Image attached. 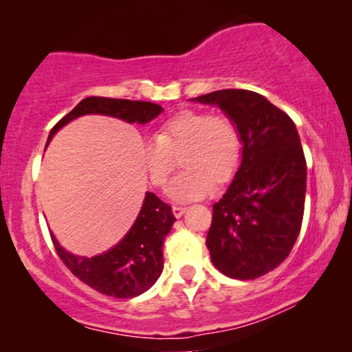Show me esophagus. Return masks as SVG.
Segmentation results:
<instances>
[{"mask_svg":"<svg viewBox=\"0 0 352 352\" xmlns=\"http://www.w3.org/2000/svg\"><path fill=\"white\" fill-rule=\"evenodd\" d=\"M173 214H175V218H181L182 214L186 213V208H182V206H173Z\"/></svg>","mask_w":352,"mask_h":352,"instance_id":"obj_1","label":"esophagus"}]
</instances>
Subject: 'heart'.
<instances>
[{"label": "heart", "instance_id": "heart-1", "mask_svg": "<svg viewBox=\"0 0 352 352\" xmlns=\"http://www.w3.org/2000/svg\"><path fill=\"white\" fill-rule=\"evenodd\" d=\"M237 128L224 115L186 110L168 120L155 138L146 139L141 162L153 186L166 184L175 170V155L181 158L184 173L171 182L168 195L175 201L204 199L214 189V182H226L240 160Z\"/></svg>", "mask_w": 352, "mask_h": 352}]
</instances>
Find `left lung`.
<instances>
[{"mask_svg":"<svg viewBox=\"0 0 352 352\" xmlns=\"http://www.w3.org/2000/svg\"><path fill=\"white\" fill-rule=\"evenodd\" d=\"M216 105L237 128L242 158L206 235L211 261L228 277L256 278L276 269L300 234L306 160L293 120L248 89H221L190 99Z\"/></svg>","mask_w":352,"mask_h":352,"instance_id":"obj_1","label":"left lung"}]
</instances>
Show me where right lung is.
<instances>
[{
  "label": "right lung",
  "instance_id": "add662e5",
  "mask_svg": "<svg viewBox=\"0 0 352 352\" xmlns=\"http://www.w3.org/2000/svg\"><path fill=\"white\" fill-rule=\"evenodd\" d=\"M163 112L153 102L110 98H86L56 123L47 144L59 131L83 115H105L126 123L146 124ZM171 206L163 204L153 192H146L141 211L131 229L117 245L96 256L70 253L51 232L57 254L67 267L94 290L113 298H134L147 292L163 271V242L175 224Z\"/></svg>",
  "mask_w": 352,
  "mask_h": 352
}]
</instances>
